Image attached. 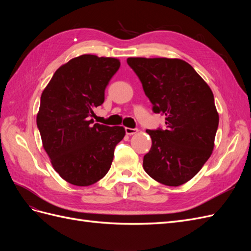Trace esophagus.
I'll return each instance as SVG.
<instances>
[{
    "label": "esophagus",
    "instance_id": "34e87169",
    "mask_svg": "<svg viewBox=\"0 0 251 251\" xmlns=\"http://www.w3.org/2000/svg\"><path fill=\"white\" fill-rule=\"evenodd\" d=\"M138 132V128H132V127H126V135H134Z\"/></svg>",
    "mask_w": 251,
    "mask_h": 251
}]
</instances>
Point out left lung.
Returning a JSON list of instances; mask_svg holds the SVG:
<instances>
[{"mask_svg":"<svg viewBox=\"0 0 251 251\" xmlns=\"http://www.w3.org/2000/svg\"><path fill=\"white\" fill-rule=\"evenodd\" d=\"M153 112L166 127L147 130L151 148L143 169L159 183L179 186L195 177L214 150L219 115L210 88L194 68L178 58L128 57Z\"/></svg>","mask_w":251,"mask_h":251,"instance_id":"1","label":"left lung"}]
</instances>
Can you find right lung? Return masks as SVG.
Instances as JSON below:
<instances>
[{"label": "right lung", "mask_w": 251, "mask_h": 251, "mask_svg": "<svg viewBox=\"0 0 251 251\" xmlns=\"http://www.w3.org/2000/svg\"><path fill=\"white\" fill-rule=\"evenodd\" d=\"M119 67L116 58L80 55L59 67L42 93L36 125L43 147L59 176L73 185L88 186L103 178L126 135L123 126L92 119Z\"/></svg>", "instance_id": "add662e5"}]
</instances>
